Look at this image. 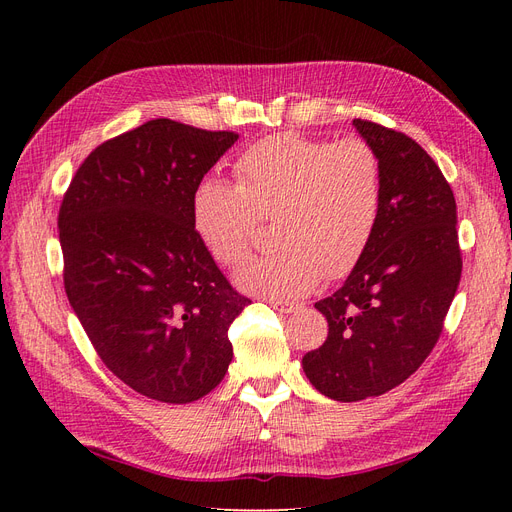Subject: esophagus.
<instances>
[{
  "label": "esophagus",
  "instance_id": "1",
  "mask_svg": "<svg viewBox=\"0 0 512 512\" xmlns=\"http://www.w3.org/2000/svg\"><path fill=\"white\" fill-rule=\"evenodd\" d=\"M271 305H273V309H277V312H280V314H292L294 309H297V307H294V303H282V301H273Z\"/></svg>",
  "mask_w": 512,
  "mask_h": 512
}]
</instances>
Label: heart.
I'll list each match as a JSON object with an SVG mask.
<instances>
[{
  "mask_svg": "<svg viewBox=\"0 0 512 512\" xmlns=\"http://www.w3.org/2000/svg\"><path fill=\"white\" fill-rule=\"evenodd\" d=\"M235 185L203 179L192 194V228L222 267L247 254L258 220H273L265 256L245 260L237 284L252 294L288 301L312 292L322 275H348L374 239L382 209L378 153L356 136L314 141L277 134L247 149Z\"/></svg>",
  "mask_w": 512,
  "mask_h": 512,
  "instance_id": "b5f03b06",
  "label": "heart"
}]
</instances>
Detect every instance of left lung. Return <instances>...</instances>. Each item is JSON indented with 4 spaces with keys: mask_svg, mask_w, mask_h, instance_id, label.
<instances>
[{
    "mask_svg": "<svg viewBox=\"0 0 512 512\" xmlns=\"http://www.w3.org/2000/svg\"><path fill=\"white\" fill-rule=\"evenodd\" d=\"M382 166V209L367 252L331 297L316 303L327 342L303 371L335 401L395 389L436 346L461 280L457 205L429 153L404 132L354 119Z\"/></svg>",
    "mask_w": 512,
    "mask_h": 512,
    "instance_id": "left-lung-1",
    "label": "left lung"
}]
</instances>
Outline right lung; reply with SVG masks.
<instances>
[{
	"label": "right lung",
	"instance_id": "obj_1",
	"mask_svg": "<svg viewBox=\"0 0 512 512\" xmlns=\"http://www.w3.org/2000/svg\"><path fill=\"white\" fill-rule=\"evenodd\" d=\"M237 138L151 119L91 151L59 207L76 318L121 382L164 404H190L222 382L228 327L252 303L200 245L190 209Z\"/></svg>",
	"mask_w": 512,
	"mask_h": 512
}]
</instances>
